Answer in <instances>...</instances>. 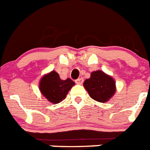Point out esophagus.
<instances>
[{
	"label": "esophagus",
	"mask_w": 150,
	"mask_h": 150,
	"mask_svg": "<svg viewBox=\"0 0 150 150\" xmlns=\"http://www.w3.org/2000/svg\"><path fill=\"white\" fill-rule=\"evenodd\" d=\"M83 81H84V80H83L82 78H79V79H78L75 80V83H76V84H78V85H81V84L83 83Z\"/></svg>",
	"instance_id": "obj_1"
}]
</instances>
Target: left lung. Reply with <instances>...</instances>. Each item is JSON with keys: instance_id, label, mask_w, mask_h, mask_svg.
<instances>
[{"instance_id": "8db88e82", "label": "left lung", "mask_w": 150, "mask_h": 150, "mask_svg": "<svg viewBox=\"0 0 150 150\" xmlns=\"http://www.w3.org/2000/svg\"><path fill=\"white\" fill-rule=\"evenodd\" d=\"M83 85L91 98L100 103L108 101L116 91L114 79L100 70L92 71Z\"/></svg>"}]
</instances>
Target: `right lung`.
<instances>
[{"label": "right lung", "mask_w": 150, "mask_h": 150, "mask_svg": "<svg viewBox=\"0 0 150 150\" xmlns=\"http://www.w3.org/2000/svg\"><path fill=\"white\" fill-rule=\"evenodd\" d=\"M75 85V82L68 78L62 80L56 71L45 75L40 81V90L46 99L52 104H58L65 98L69 90Z\"/></svg>", "instance_id": "1"}]
</instances>
